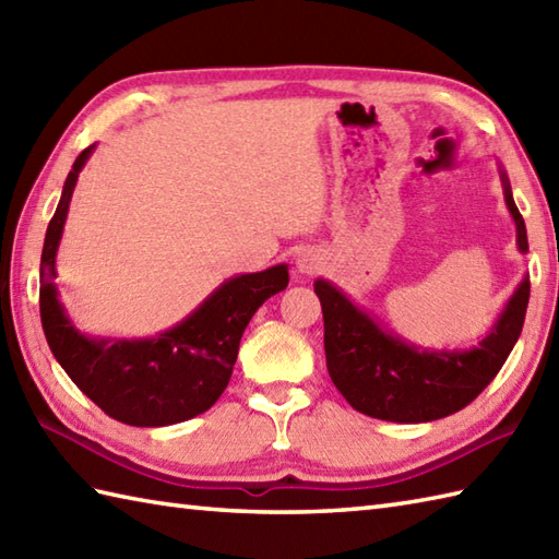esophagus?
Wrapping results in <instances>:
<instances>
[{"mask_svg":"<svg viewBox=\"0 0 559 559\" xmlns=\"http://www.w3.org/2000/svg\"><path fill=\"white\" fill-rule=\"evenodd\" d=\"M322 254L317 252V249H302V252L298 254V259H295V269H298V273H302V276H310V273L322 269Z\"/></svg>","mask_w":559,"mask_h":559,"instance_id":"esophagus-1","label":"esophagus"}]
</instances>
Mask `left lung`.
<instances>
[{"instance_id": "1", "label": "left lung", "mask_w": 559, "mask_h": 559, "mask_svg": "<svg viewBox=\"0 0 559 559\" xmlns=\"http://www.w3.org/2000/svg\"><path fill=\"white\" fill-rule=\"evenodd\" d=\"M497 170L516 225V247L526 254L524 218L500 163ZM314 293L324 312L329 377L343 399L370 418L430 423L466 408L502 370L524 326L531 283L521 278L488 334L471 348H425L401 338L326 278L314 281Z\"/></svg>"}]
</instances>
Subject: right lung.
I'll return each mask as SVG.
<instances>
[{"mask_svg":"<svg viewBox=\"0 0 559 559\" xmlns=\"http://www.w3.org/2000/svg\"><path fill=\"white\" fill-rule=\"evenodd\" d=\"M96 144L71 165L40 257V322L50 350L83 394L110 418L134 427H165L209 411L230 382L249 319L271 295L286 290L288 266L237 273L223 281L182 322L148 338L83 334L57 290V249L71 194Z\"/></svg>","mask_w":559,"mask_h":559,"instance_id":"add662e5","label":"right lung"}]
</instances>
